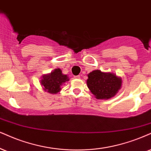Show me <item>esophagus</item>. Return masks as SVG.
<instances>
[{
  "mask_svg": "<svg viewBox=\"0 0 151 151\" xmlns=\"http://www.w3.org/2000/svg\"><path fill=\"white\" fill-rule=\"evenodd\" d=\"M81 78V76H80V75L75 76V78Z\"/></svg>",
  "mask_w": 151,
  "mask_h": 151,
  "instance_id": "esophagus-1",
  "label": "esophagus"
}]
</instances>
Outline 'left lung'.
Returning <instances> with one entry per match:
<instances>
[{"instance_id":"8db88e82","label":"left lung","mask_w":151,"mask_h":151,"mask_svg":"<svg viewBox=\"0 0 151 151\" xmlns=\"http://www.w3.org/2000/svg\"><path fill=\"white\" fill-rule=\"evenodd\" d=\"M87 76V87L98 99H109L113 97L122 86L121 78L113 73L95 70Z\"/></svg>"}]
</instances>
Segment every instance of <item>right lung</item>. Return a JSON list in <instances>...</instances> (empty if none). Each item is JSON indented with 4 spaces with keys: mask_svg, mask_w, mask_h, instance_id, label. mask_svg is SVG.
<instances>
[{
    "mask_svg": "<svg viewBox=\"0 0 151 151\" xmlns=\"http://www.w3.org/2000/svg\"><path fill=\"white\" fill-rule=\"evenodd\" d=\"M68 81V76L64 75L60 68H56L50 73L42 76L40 84L45 92L57 94L61 90V85Z\"/></svg>",
    "mask_w": 151,
    "mask_h": 151,
    "instance_id": "1",
    "label": "right lung"
}]
</instances>
